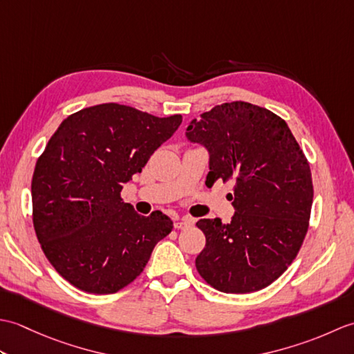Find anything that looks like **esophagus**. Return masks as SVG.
I'll return each instance as SVG.
<instances>
[{
  "instance_id": "obj_1",
  "label": "esophagus",
  "mask_w": 354,
  "mask_h": 354,
  "mask_svg": "<svg viewBox=\"0 0 354 354\" xmlns=\"http://www.w3.org/2000/svg\"><path fill=\"white\" fill-rule=\"evenodd\" d=\"M193 223H194V219H192V217H181V219L175 221V228L183 230V228H187V227H192Z\"/></svg>"
}]
</instances>
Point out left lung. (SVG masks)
<instances>
[{
  "label": "left lung",
  "mask_w": 354,
  "mask_h": 354,
  "mask_svg": "<svg viewBox=\"0 0 354 354\" xmlns=\"http://www.w3.org/2000/svg\"><path fill=\"white\" fill-rule=\"evenodd\" d=\"M187 140L209 153L205 184L232 181L230 223L201 219L196 269L214 289L250 293L274 283L303 245L313 202L307 158L281 117L246 102L217 104L192 120Z\"/></svg>",
  "instance_id": "left-lung-1"
}]
</instances>
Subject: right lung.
Returning a JSON list of instances; mask_svg holds the SVG:
<instances>
[{
  "instance_id": "obj_1",
  "label": "right lung",
  "mask_w": 354,
  "mask_h": 354,
  "mask_svg": "<svg viewBox=\"0 0 354 354\" xmlns=\"http://www.w3.org/2000/svg\"><path fill=\"white\" fill-rule=\"evenodd\" d=\"M183 117H155L103 103L66 117L37 158L32 179L33 227L45 257L88 293H114L146 268L173 222L135 213L120 193Z\"/></svg>"
}]
</instances>
